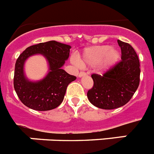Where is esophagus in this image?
<instances>
[{
	"label": "esophagus",
	"instance_id": "esophagus-1",
	"mask_svg": "<svg viewBox=\"0 0 154 154\" xmlns=\"http://www.w3.org/2000/svg\"><path fill=\"white\" fill-rule=\"evenodd\" d=\"M85 75H86V73L85 72H80L79 73V78H81V77H82V76H85Z\"/></svg>",
	"mask_w": 154,
	"mask_h": 154
}]
</instances>
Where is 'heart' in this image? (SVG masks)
I'll list each match as a JSON object with an SVG mask.
<instances>
[{
    "label": "heart",
    "mask_w": 154,
    "mask_h": 154,
    "mask_svg": "<svg viewBox=\"0 0 154 154\" xmlns=\"http://www.w3.org/2000/svg\"><path fill=\"white\" fill-rule=\"evenodd\" d=\"M120 58L117 48L108 45H94L85 48L77 55V64L82 69L97 65L100 72H106L112 69Z\"/></svg>",
    "instance_id": "obj_1"
}]
</instances>
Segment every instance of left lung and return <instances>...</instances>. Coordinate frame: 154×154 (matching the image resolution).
<instances>
[{
  "mask_svg": "<svg viewBox=\"0 0 154 154\" xmlns=\"http://www.w3.org/2000/svg\"><path fill=\"white\" fill-rule=\"evenodd\" d=\"M121 59L103 75L92 74L93 86L87 92L89 102L98 108L113 109L130 101L140 84V61L130 44L117 40Z\"/></svg>",
  "mask_w": 154,
  "mask_h": 154,
  "instance_id": "8db88e82",
  "label": "left lung"
}]
</instances>
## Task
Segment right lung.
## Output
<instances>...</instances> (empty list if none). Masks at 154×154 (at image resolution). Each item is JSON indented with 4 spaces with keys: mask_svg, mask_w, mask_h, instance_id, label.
<instances>
[{
    "mask_svg": "<svg viewBox=\"0 0 154 154\" xmlns=\"http://www.w3.org/2000/svg\"><path fill=\"white\" fill-rule=\"evenodd\" d=\"M71 46L55 41L39 43L27 48L15 63L14 87L21 103L38 111L55 109L62 103L66 89L76 77L62 67L69 57ZM42 54L47 59L50 72L40 81H29L24 75V62L28 57Z\"/></svg>",
    "mask_w": 154,
    "mask_h": 154,
    "instance_id": "1",
    "label": "right lung"
}]
</instances>
